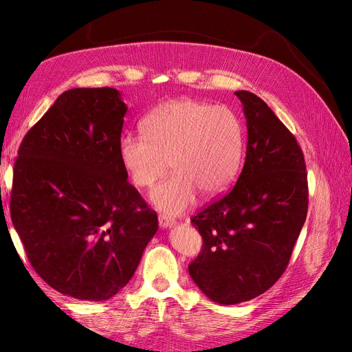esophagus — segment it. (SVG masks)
Segmentation results:
<instances>
[{
    "mask_svg": "<svg viewBox=\"0 0 352 352\" xmlns=\"http://www.w3.org/2000/svg\"><path fill=\"white\" fill-rule=\"evenodd\" d=\"M158 223H160V228H163V229L175 226V220L173 219H168L166 216H160L158 217Z\"/></svg>",
    "mask_w": 352,
    "mask_h": 352,
    "instance_id": "esophagus-1",
    "label": "esophagus"
}]
</instances>
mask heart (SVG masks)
Masks as SVG:
<instances>
[{
    "mask_svg": "<svg viewBox=\"0 0 352 352\" xmlns=\"http://www.w3.org/2000/svg\"><path fill=\"white\" fill-rule=\"evenodd\" d=\"M142 132L120 138V164L135 186L148 188L170 163L175 176L150 194L151 204L166 216L182 214L198 192L216 198L235 182L245 141L232 110L190 98L166 101L146 114Z\"/></svg>",
    "mask_w": 352,
    "mask_h": 352,
    "instance_id": "1",
    "label": "heart"
}]
</instances>
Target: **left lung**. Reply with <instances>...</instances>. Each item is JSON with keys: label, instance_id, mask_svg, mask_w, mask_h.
I'll return each instance as SVG.
<instances>
[{"label": "left lung", "instance_id": "1", "mask_svg": "<svg viewBox=\"0 0 352 352\" xmlns=\"http://www.w3.org/2000/svg\"><path fill=\"white\" fill-rule=\"evenodd\" d=\"M235 95L248 131L242 172L228 195L190 219L204 243L189 274L223 305L250 301L276 283L308 208L305 162L295 136L257 95Z\"/></svg>", "mask_w": 352, "mask_h": 352}]
</instances>
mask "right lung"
Here are the masks:
<instances>
[{"label": "right lung", "mask_w": 352, "mask_h": 352, "mask_svg": "<svg viewBox=\"0 0 352 352\" xmlns=\"http://www.w3.org/2000/svg\"><path fill=\"white\" fill-rule=\"evenodd\" d=\"M114 88L63 92L19 148L10 211L32 267L60 294L105 301L133 276L158 229L127 182Z\"/></svg>", "instance_id": "obj_1"}]
</instances>
